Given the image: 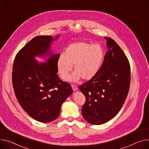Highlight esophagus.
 Returning <instances> with one entry per match:
<instances>
[{"label": "esophagus", "instance_id": "34e87169", "mask_svg": "<svg viewBox=\"0 0 149 149\" xmlns=\"http://www.w3.org/2000/svg\"><path fill=\"white\" fill-rule=\"evenodd\" d=\"M71 86H72V88L74 91H76L77 90V86H75V85H74V84H72Z\"/></svg>", "mask_w": 149, "mask_h": 149}]
</instances>
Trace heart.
Returning <instances> with one entry per match:
<instances>
[{
	"instance_id": "obj_1",
	"label": "heart",
	"mask_w": 149,
	"mask_h": 149,
	"mask_svg": "<svg viewBox=\"0 0 149 149\" xmlns=\"http://www.w3.org/2000/svg\"><path fill=\"white\" fill-rule=\"evenodd\" d=\"M104 56V50L100 45L86 42L72 43L57 58L58 74L62 79L66 80L74 65L75 72L69 77V80L77 81L81 77L84 80H89L98 73Z\"/></svg>"
}]
</instances>
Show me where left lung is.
<instances>
[{
    "instance_id": "left-lung-1",
    "label": "left lung",
    "mask_w": 149,
    "mask_h": 149,
    "mask_svg": "<svg viewBox=\"0 0 149 149\" xmlns=\"http://www.w3.org/2000/svg\"><path fill=\"white\" fill-rule=\"evenodd\" d=\"M109 48L96 75L79 86L86 97L82 107L84 119L101 125L115 117L130 90L131 67L122 49L113 39L105 37Z\"/></svg>"
}]
</instances>
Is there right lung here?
<instances>
[{
  "label": "right lung",
  "mask_w": 149,
  "mask_h": 149,
  "mask_svg": "<svg viewBox=\"0 0 149 149\" xmlns=\"http://www.w3.org/2000/svg\"><path fill=\"white\" fill-rule=\"evenodd\" d=\"M52 38H33L17 53L13 67V86L17 101L30 116L42 123L57 118L62 104L73 92L71 84L61 80L57 74L59 54L41 65L35 60V56L48 53Z\"/></svg>",
  "instance_id": "add662e5"
}]
</instances>
